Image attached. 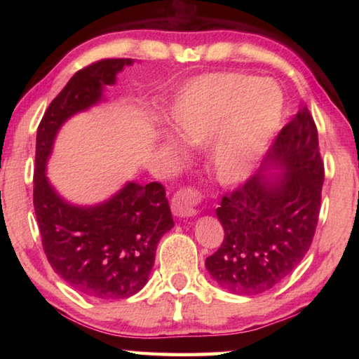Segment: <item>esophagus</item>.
Returning <instances> with one entry per match:
<instances>
[{
    "mask_svg": "<svg viewBox=\"0 0 359 359\" xmlns=\"http://www.w3.org/2000/svg\"><path fill=\"white\" fill-rule=\"evenodd\" d=\"M201 203V194L194 188H180V190L174 194L171 209L175 217H194L198 214V205Z\"/></svg>",
    "mask_w": 359,
    "mask_h": 359,
    "instance_id": "obj_1",
    "label": "esophagus"
}]
</instances>
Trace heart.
<instances>
[{"instance_id":"obj_1","label":"heart","mask_w":359,"mask_h":359,"mask_svg":"<svg viewBox=\"0 0 359 359\" xmlns=\"http://www.w3.org/2000/svg\"><path fill=\"white\" fill-rule=\"evenodd\" d=\"M283 111V93L271 79L214 72L180 90L169 121L191 145H203L218 135L209 163L215 177L229 184L252 171L280 128Z\"/></svg>"}]
</instances>
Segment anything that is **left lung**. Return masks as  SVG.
<instances>
[{
  "label": "left lung",
  "mask_w": 359,
  "mask_h": 359,
  "mask_svg": "<svg viewBox=\"0 0 359 359\" xmlns=\"http://www.w3.org/2000/svg\"><path fill=\"white\" fill-rule=\"evenodd\" d=\"M269 168L283 172L271 175ZM323 180L317 126L307 106H301L259 171L224 194L217 208L224 239L205 267L218 287L259 294L293 272L312 244Z\"/></svg>",
  "instance_id": "left-lung-1"
}]
</instances>
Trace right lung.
Wrapping results in <instances>:
<instances>
[{"label":"right lung","instance_id":"1","mask_svg":"<svg viewBox=\"0 0 359 359\" xmlns=\"http://www.w3.org/2000/svg\"><path fill=\"white\" fill-rule=\"evenodd\" d=\"M131 58H106L77 71L50 102L36 135L33 204L52 269L79 293L125 299L147 283L161 236L174 226L165 187L128 182L107 201L74 205L50 185L46 166L58 130L102 101V92Z\"/></svg>","mask_w":359,"mask_h":359}]
</instances>
